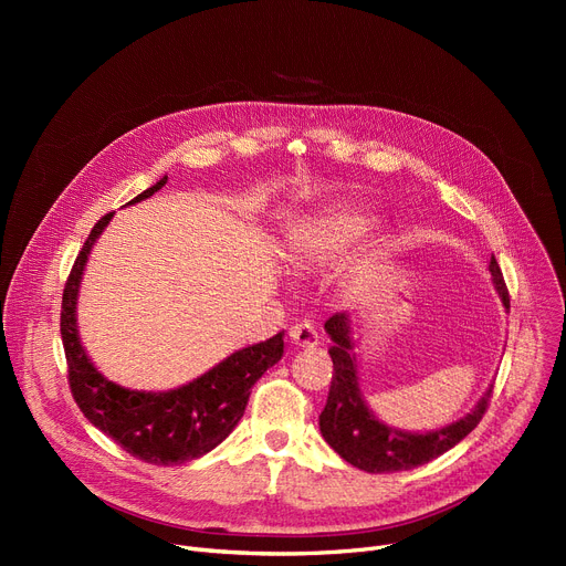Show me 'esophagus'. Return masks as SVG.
<instances>
[{
  "label": "esophagus",
  "instance_id": "esophagus-1",
  "mask_svg": "<svg viewBox=\"0 0 566 566\" xmlns=\"http://www.w3.org/2000/svg\"><path fill=\"white\" fill-rule=\"evenodd\" d=\"M289 337H291V344L301 346V348H312L318 344V333L314 325L310 321H303V323H295L293 328L289 331Z\"/></svg>",
  "mask_w": 566,
  "mask_h": 566
}]
</instances>
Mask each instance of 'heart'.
I'll return each instance as SVG.
<instances>
[{
  "label": "heart",
  "instance_id": "obj_1",
  "mask_svg": "<svg viewBox=\"0 0 566 566\" xmlns=\"http://www.w3.org/2000/svg\"><path fill=\"white\" fill-rule=\"evenodd\" d=\"M360 233V224L348 218H333L310 224L298 238V252L303 259L321 261L337 256L355 235Z\"/></svg>",
  "mask_w": 566,
  "mask_h": 566
}]
</instances>
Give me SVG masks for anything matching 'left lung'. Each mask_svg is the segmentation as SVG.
<instances>
[{
	"label": "left lung",
	"instance_id": "1",
	"mask_svg": "<svg viewBox=\"0 0 566 566\" xmlns=\"http://www.w3.org/2000/svg\"><path fill=\"white\" fill-rule=\"evenodd\" d=\"M489 271L504 310H510V293L495 259H491ZM325 333L333 339L328 353L335 371L328 403L318 415V427L325 442L350 465L365 472H399L418 468L452 450L484 418L493 385L468 415L442 429L412 433L380 422L374 410H369L360 390L350 316L346 312L331 316L325 321Z\"/></svg>",
	"mask_w": 566,
	"mask_h": 566
}]
</instances>
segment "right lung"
<instances>
[{
	"mask_svg": "<svg viewBox=\"0 0 566 566\" xmlns=\"http://www.w3.org/2000/svg\"><path fill=\"white\" fill-rule=\"evenodd\" d=\"M167 184L163 176L128 203H137ZM114 213H107L84 241L69 275L62 301V342L69 363V385L84 418L139 461L178 465L203 457L243 418L252 385L282 360L284 333L231 353L199 378L167 392L128 390L107 380L80 342L77 293L94 243Z\"/></svg>",
	"mask_w": 566,
	"mask_h": 566,
	"instance_id": "right-lung-1",
	"label": "right lung"
}]
</instances>
